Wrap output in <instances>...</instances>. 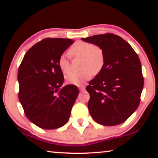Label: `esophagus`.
I'll return each instance as SVG.
<instances>
[{
  "instance_id": "obj_1",
  "label": "esophagus",
  "mask_w": 158,
  "mask_h": 158,
  "mask_svg": "<svg viewBox=\"0 0 158 158\" xmlns=\"http://www.w3.org/2000/svg\"><path fill=\"white\" fill-rule=\"evenodd\" d=\"M79 89L80 90H81V91H83V90H85V87L84 86H79Z\"/></svg>"
}]
</instances>
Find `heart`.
<instances>
[{"label": "heart", "instance_id": "1", "mask_svg": "<svg viewBox=\"0 0 158 158\" xmlns=\"http://www.w3.org/2000/svg\"><path fill=\"white\" fill-rule=\"evenodd\" d=\"M69 55L74 58H81V69L79 73H73L67 77L69 84L81 85L94 74H98L105 65V56L103 49L98 45L87 42L78 41L74 43L69 49ZM58 66L64 74L70 73V62L65 55L58 59Z\"/></svg>", "mask_w": 158, "mask_h": 158}]
</instances>
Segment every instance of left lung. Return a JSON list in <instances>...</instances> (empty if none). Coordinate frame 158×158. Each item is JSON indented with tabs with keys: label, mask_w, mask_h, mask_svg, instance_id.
Masks as SVG:
<instances>
[{
	"label": "left lung",
	"mask_w": 158,
	"mask_h": 158,
	"mask_svg": "<svg viewBox=\"0 0 158 158\" xmlns=\"http://www.w3.org/2000/svg\"><path fill=\"white\" fill-rule=\"evenodd\" d=\"M81 40L100 47L105 56L102 69L86 86L90 116L106 126L121 124L140 102L143 77L139 58L125 40L113 33Z\"/></svg>",
	"instance_id": "left-lung-1"
}]
</instances>
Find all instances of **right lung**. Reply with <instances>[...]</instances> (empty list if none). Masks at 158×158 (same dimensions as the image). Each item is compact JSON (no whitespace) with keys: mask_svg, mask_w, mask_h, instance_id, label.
Wrapping results in <instances>:
<instances>
[{"mask_svg":"<svg viewBox=\"0 0 158 158\" xmlns=\"http://www.w3.org/2000/svg\"><path fill=\"white\" fill-rule=\"evenodd\" d=\"M74 43L70 39L45 38L29 49L18 70L19 99L26 117L39 127L53 130L68 121L79 89L62 87L58 59Z\"/></svg>","mask_w":158,"mask_h":158,"instance_id":"right-lung-1","label":"right lung"}]
</instances>
